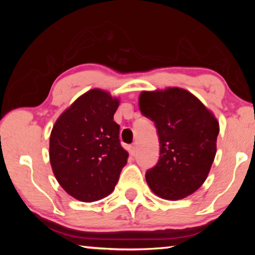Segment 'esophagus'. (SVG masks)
<instances>
[{"mask_svg": "<svg viewBox=\"0 0 255 255\" xmlns=\"http://www.w3.org/2000/svg\"><path fill=\"white\" fill-rule=\"evenodd\" d=\"M129 152H130L131 155H135L136 152H137V146L135 144L129 146Z\"/></svg>", "mask_w": 255, "mask_h": 255, "instance_id": "obj_1", "label": "esophagus"}]
</instances>
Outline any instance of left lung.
Returning <instances> with one entry per match:
<instances>
[{
    "instance_id": "obj_1",
    "label": "left lung",
    "mask_w": 255,
    "mask_h": 255,
    "mask_svg": "<svg viewBox=\"0 0 255 255\" xmlns=\"http://www.w3.org/2000/svg\"><path fill=\"white\" fill-rule=\"evenodd\" d=\"M138 103L159 138V159L145 175L148 187L165 200L192 195L204 184L217 152V118L196 96L176 86L141 91Z\"/></svg>"
}]
</instances>
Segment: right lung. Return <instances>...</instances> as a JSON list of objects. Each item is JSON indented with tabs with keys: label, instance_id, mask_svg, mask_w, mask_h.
I'll list each match as a JSON object with an SVG mask.
<instances>
[{
	"label": "right lung",
	"instance_id": "right-lung-1",
	"mask_svg": "<svg viewBox=\"0 0 255 255\" xmlns=\"http://www.w3.org/2000/svg\"><path fill=\"white\" fill-rule=\"evenodd\" d=\"M120 99L92 89L66 108L53 126L49 161L56 180L68 195L83 202L114 191L129 154L119 141L114 122Z\"/></svg>",
	"mask_w": 255,
	"mask_h": 255
}]
</instances>
